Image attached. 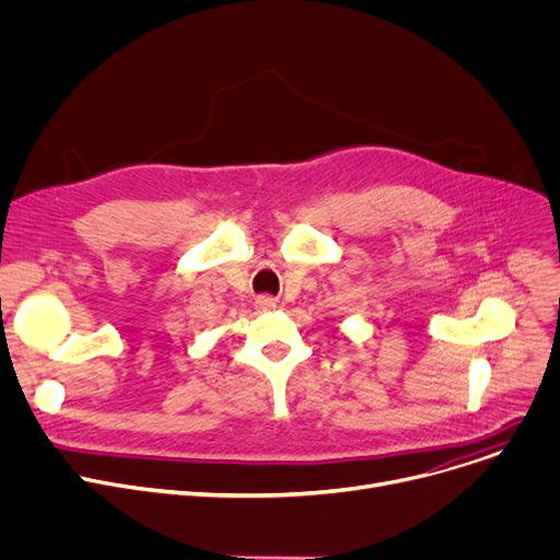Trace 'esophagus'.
I'll return each mask as SVG.
<instances>
[{"label":"esophagus","mask_w":560,"mask_h":560,"mask_svg":"<svg viewBox=\"0 0 560 560\" xmlns=\"http://www.w3.org/2000/svg\"><path fill=\"white\" fill-rule=\"evenodd\" d=\"M255 307H257L259 312H271V310H276V301L271 299V295H257Z\"/></svg>","instance_id":"34e87169"}]
</instances>
